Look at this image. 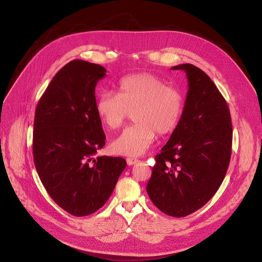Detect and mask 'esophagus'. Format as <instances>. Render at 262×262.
<instances>
[{
    "instance_id": "esophagus-1",
    "label": "esophagus",
    "mask_w": 262,
    "mask_h": 262,
    "mask_svg": "<svg viewBox=\"0 0 262 262\" xmlns=\"http://www.w3.org/2000/svg\"><path fill=\"white\" fill-rule=\"evenodd\" d=\"M126 161H127V164H128V166H133V164H136V163H138V162H139V160H138V159H136V158H127V159H126Z\"/></svg>"
}]
</instances>
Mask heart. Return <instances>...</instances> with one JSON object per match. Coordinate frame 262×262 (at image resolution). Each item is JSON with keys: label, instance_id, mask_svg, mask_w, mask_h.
<instances>
[{"label": "heart", "instance_id": "1", "mask_svg": "<svg viewBox=\"0 0 262 262\" xmlns=\"http://www.w3.org/2000/svg\"><path fill=\"white\" fill-rule=\"evenodd\" d=\"M94 107L110 129L120 128L133 113L136 123L124 129L110 147L119 155L140 156L152 145L156 133L167 136L177 128L184 114L185 98L166 79L152 73H137L119 81L118 93H100Z\"/></svg>", "mask_w": 262, "mask_h": 262}]
</instances>
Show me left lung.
Listing matches in <instances>:
<instances>
[{"label":"left lung","instance_id":"8db88e82","mask_svg":"<svg viewBox=\"0 0 262 262\" xmlns=\"http://www.w3.org/2000/svg\"><path fill=\"white\" fill-rule=\"evenodd\" d=\"M172 69L187 74L185 109L155 157L146 191L160 211L183 217L202 208L221 186L231 155L232 124L225 99L207 74L190 63Z\"/></svg>","mask_w":262,"mask_h":262}]
</instances>
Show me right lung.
<instances>
[{"instance_id": "obj_1", "label": "right lung", "mask_w": 262, "mask_h": 262, "mask_svg": "<svg viewBox=\"0 0 262 262\" xmlns=\"http://www.w3.org/2000/svg\"><path fill=\"white\" fill-rule=\"evenodd\" d=\"M105 75L104 67L74 59L53 77L36 107V170L53 201L75 216L99 210L126 167L121 157L93 158L106 139L94 107L95 85Z\"/></svg>"}]
</instances>
